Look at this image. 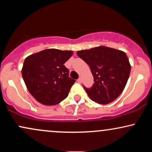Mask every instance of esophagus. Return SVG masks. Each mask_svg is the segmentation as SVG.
<instances>
[{
  "instance_id": "obj_1",
  "label": "esophagus",
  "mask_w": 152,
  "mask_h": 152,
  "mask_svg": "<svg viewBox=\"0 0 152 152\" xmlns=\"http://www.w3.org/2000/svg\"><path fill=\"white\" fill-rule=\"evenodd\" d=\"M77 81H78L79 83H82V78H78V79L77 80Z\"/></svg>"
}]
</instances>
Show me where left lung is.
Returning <instances> with one entry per match:
<instances>
[{"instance_id":"obj_1","label":"left lung","mask_w":152,"mask_h":152,"mask_svg":"<svg viewBox=\"0 0 152 152\" xmlns=\"http://www.w3.org/2000/svg\"><path fill=\"white\" fill-rule=\"evenodd\" d=\"M76 53L89 66L93 74V86L84 87L89 98L99 104L114 102L124 89L129 77L131 65L126 54L102 46Z\"/></svg>"}]
</instances>
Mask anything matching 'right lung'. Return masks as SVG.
I'll return each instance as SVG.
<instances>
[{
  "label": "right lung",
  "mask_w": 152,
  "mask_h": 152,
  "mask_svg": "<svg viewBox=\"0 0 152 152\" xmlns=\"http://www.w3.org/2000/svg\"><path fill=\"white\" fill-rule=\"evenodd\" d=\"M72 50L48 48L31 54L24 61L21 73L30 94L43 105H56L69 95L76 81L64 65Z\"/></svg>",
  "instance_id": "add662e5"
}]
</instances>
